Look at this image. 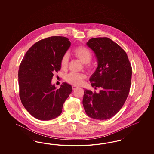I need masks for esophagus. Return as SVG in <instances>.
Listing matches in <instances>:
<instances>
[{"mask_svg": "<svg viewBox=\"0 0 154 154\" xmlns=\"http://www.w3.org/2000/svg\"><path fill=\"white\" fill-rule=\"evenodd\" d=\"M79 86H75V85H73V86H72V89L73 90H75L76 89H77V88H79Z\"/></svg>", "mask_w": 154, "mask_h": 154, "instance_id": "obj_1", "label": "esophagus"}]
</instances>
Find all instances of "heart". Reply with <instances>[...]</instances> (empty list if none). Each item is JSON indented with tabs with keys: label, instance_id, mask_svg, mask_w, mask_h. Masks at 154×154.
<instances>
[{
	"label": "heart",
	"instance_id": "b5f03b06",
	"mask_svg": "<svg viewBox=\"0 0 154 154\" xmlns=\"http://www.w3.org/2000/svg\"><path fill=\"white\" fill-rule=\"evenodd\" d=\"M74 56L85 64V67L90 69L91 66L89 62L91 60L92 54L88 48L84 46L76 47L73 50ZM69 63V55L67 53L65 54L61 59L60 65L62 69H65L68 66ZM86 78V76L82 73H76L72 72L66 75L65 80L69 84L74 85H79L82 84L83 80Z\"/></svg>",
	"mask_w": 154,
	"mask_h": 154
}]
</instances>
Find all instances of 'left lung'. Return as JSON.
<instances>
[{"label":"left lung","mask_w":154,"mask_h":154,"mask_svg":"<svg viewBox=\"0 0 154 154\" xmlns=\"http://www.w3.org/2000/svg\"><path fill=\"white\" fill-rule=\"evenodd\" d=\"M87 46L93 51L98 67L90 81L99 93L84 90L82 104L89 117L101 120L114 116L126 101L131 88L132 68L125 51L107 37L89 39Z\"/></svg>","instance_id":"1"}]
</instances>
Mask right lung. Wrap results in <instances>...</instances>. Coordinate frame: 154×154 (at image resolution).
<instances>
[{
  "label": "right lung",
  "instance_id": "right-lung-1",
  "mask_svg": "<svg viewBox=\"0 0 154 154\" xmlns=\"http://www.w3.org/2000/svg\"><path fill=\"white\" fill-rule=\"evenodd\" d=\"M67 38L55 36L36 42L19 66V95L23 107L35 118L50 120L59 116L72 91L63 83L59 89L52 85L54 73L60 70L61 59L70 46Z\"/></svg>",
  "mask_w": 154,
  "mask_h": 154
}]
</instances>
